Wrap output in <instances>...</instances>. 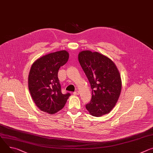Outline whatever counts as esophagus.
<instances>
[{"mask_svg":"<svg viewBox=\"0 0 153 153\" xmlns=\"http://www.w3.org/2000/svg\"><path fill=\"white\" fill-rule=\"evenodd\" d=\"M73 94H79V92L78 91H74V92L73 93Z\"/></svg>","mask_w":153,"mask_h":153,"instance_id":"1","label":"esophagus"}]
</instances>
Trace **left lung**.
Returning a JSON list of instances; mask_svg holds the SVG:
<instances>
[{
    "instance_id": "left-lung-1",
    "label": "left lung",
    "mask_w": 153,
    "mask_h": 153,
    "mask_svg": "<svg viewBox=\"0 0 153 153\" xmlns=\"http://www.w3.org/2000/svg\"><path fill=\"white\" fill-rule=\"evenodd\" d=\"M78 57L92 90L91 100L86 108L94 117L108 114L115 107L121 90L117 66L110 59L97 52L84 51Z\"/></svg>"
}]
</instances>
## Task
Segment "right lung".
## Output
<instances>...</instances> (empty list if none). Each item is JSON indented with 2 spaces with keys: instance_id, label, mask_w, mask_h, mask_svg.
Returning a JSON list of instances; mask_svg holds the SVG:
<instances>
[{
  "instance_id": "1",
  "label": "right lung",
  "mask_w": 153,
  "mask_h": 153,
  "mask_svg": "<svg viewBox=\"0 0 153 153\" xmlns=\"http://www.w3.org/2000/svg\"><path fill=\"white\" fill-rule=\"evenodd\" d=\"M66 51L51 53L37 59L29 76V89L36 106L43 112L53 114L65 106L69 93L63 94L58 77L61 66L68 61Z\"/></svg>"
}]
</instances>
